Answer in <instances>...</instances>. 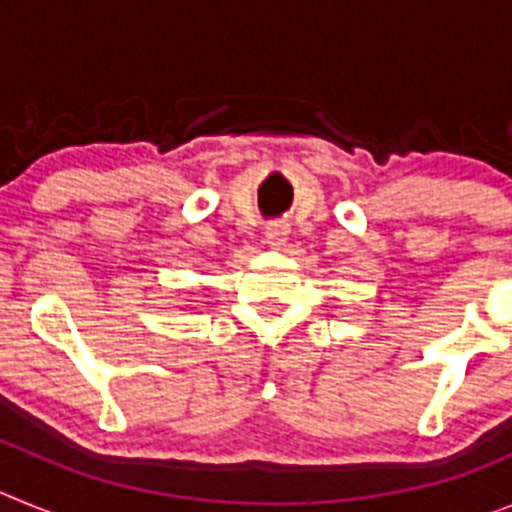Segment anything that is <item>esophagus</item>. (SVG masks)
<instances>
[{
    "label": "esophagus",
    "instance_id": "1",
    "mask_svg": "<svg viewBox=\"0 0 512 512\" xmlns=\"http://www.w3.org/2000/svg\"><path fill=\"white\" fill-rule=\"evenodd\" d=\"M266 243H269L271 248H282L284 243H287V235H289V228L284 223H269L266 225Z\"/></svg>",
    "mask_w": 512,
    "mask_h": 512
}]
</instances>
